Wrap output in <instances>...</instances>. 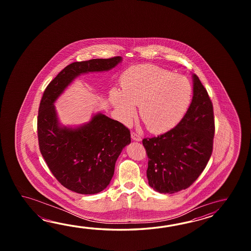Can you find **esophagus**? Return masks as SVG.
<instances>
[{
    "mask_svg": "<svg viewBox=\"0 0 251 251\" xmlns=\"http://www.w3.org/2000/svg\"><path fill=\"white\" fill-rule=\"evenodd\" d=\"M131 137H132L133 140H134V141H137V142H140V141L142 140L141 135L138 134L137 133H134V132H132V133H131Z\"/></svg>",
    "mask_w": 251,
    "mask_h": 251,
    "instance_id": "1",
    "label": "esophagus"
}]
</instances>
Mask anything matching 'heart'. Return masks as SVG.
Returning a JSON list of instances; mask_svg holds the SVG:
<instances>
[{
    "label": "heart",
    "instance_id": "heart-1",
    "mask_svg": "<svg viewBox=\"0 0 251 251\" xmlns=\"http://www.w3.org/2000/svg\"><path fill=\"white\" fill-rule=\"evenodd\" d=\"M122 91L113 88L109 100L123 123H131L139 106L140 117L152 133L174 127L187 112L192 86L182 75L154 64L130 66L120 76Z\"/></svg>",
    "mask_w": 251,
    "mask_h": 251
}]
</instances>
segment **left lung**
<instances>
[{"instance_id": "1", "label": "left lung", "mask_w": 251, "mask_h": 251, "mask_svg": "<svg viewBox=\"0 0 251 251\" xmlns=\"http://www.w3.org/2000/svg\"><path fill=\"white\" fill-rule=\"evenodd\" d=\"M213 103L198 76L193 75V99L181 121L143 144L148 156L150 187L173 194L190 187L207 165L213 151Z\"/></svg>"}]
</instances>
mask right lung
<instances>
[{
  "label": "right lung",
  "mask_w": 251,
  "mask_h": 251,
  "mask_svg": "<svg viewBox=\"0 0 251 251\" xmlns=\"http://www.w3.org/2000/svg\"><path fill=\"white\" fill-rule=\"evenodd\" d=\"M121 56L75 62L59 73L44 91L38 117L40 152L49 170L71 191L92 195L110 183L122 150L131 143L127 127L98 113L79 127L62 126L53 103L76 77L112 69Z\"/></svg>",
  "instance_id": "1"
}]
</instances>
